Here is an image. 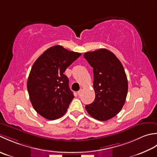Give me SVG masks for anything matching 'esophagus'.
Instances as JSON below:
<instances>
[{"instance_id": "34e87169", "label": "esophagus", "mask_w": 157, "mask_h": 157, "mask_svg": "<svg viewBox=\"0 0 157 157\" xmlns=\"http://www.w3.org/2000/svg\"><path fill=\"white\" fill-rule=\"evenodd\" d=\"M82 89H80V90L77 92V94H78V95H81V93H82Z\"/></svg>"}]
</instances>
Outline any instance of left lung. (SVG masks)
Instances as JSON below:
<instances>
[{
  "instance_id": "8db88e82",
  "label": "left lung",
  "mask_w": 157,
  "mask_h": 157,
  "mask_svg": "<svg viewBox=\"0 0 157 157\" xmlns=\"http://www.w3.org/2000/svg\"><path fill=\"white\" fill-rule=\"evenodd\" d=\"M84 57L94 68L95 94L94 102L86 105V110L95 119L109 120L121 110L127 98L128 82L123 66L106 49L86 52Z\"/></svg>"
}]
</instances>
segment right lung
I'll use <instances>...</instances> for the list:
<instances>
[{"instance_id": "right-lung-1", "label": "right lung", "mask_w": 157, "mask_h": 157, "mask_svg": "<svg viewBox=\"0 0 157 157\" xmlns=\"http://www.w3.org/2000/svg\"><path fill=\"white\" fill-rule=\"evenodd\" d=\"M81 56L62 46L49 48L35 61L28 78L27 88L34 109L48 120H56L66 113L75 98L66 68Z\"/></svg>"}]
</instances>
